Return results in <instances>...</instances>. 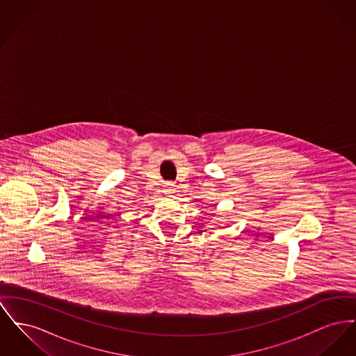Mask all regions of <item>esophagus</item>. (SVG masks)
<instances>
[{
	"instance_id": "obj_1",
	"label": "esophagus",
	"mask_w": 356,
	"mask_h": 356,
	"mask_svg": "<svg viewBox=\"0 0 356 356\" xmlns=\"http://www.w3.org/2000/svg\"><path fill=\"white\" fill-rule=\"evenodd\" d=\"M175 192V188H173V184H170V183H168L167 186H165V193H173Z\"/></svg>"
}]
</instances>
